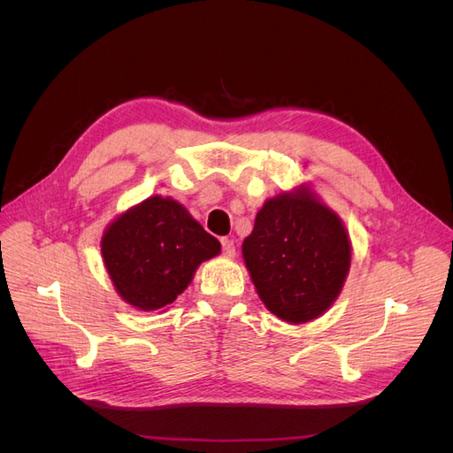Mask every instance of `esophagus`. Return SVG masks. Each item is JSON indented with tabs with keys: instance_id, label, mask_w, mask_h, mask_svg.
Segmentation results:
<instances>
[{
	"instance_id": "obj_1",
	"label": "esophagus",
	"mask_w": 453,
	"mask_h": 453,
	"mask_svg": "<svg viewBox=\"0 0 453 453\" xmlns=\"http://www.w3.org/2000/svg\"><path fill=\"white\" fill-rule=\"evenodd\" d=\"M221 248H223V253L226 257H234L236 255V245H234V242L228 240V238H221Z\"/></svg>"
}]
</instances>
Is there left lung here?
Returning <instances> with one entry per match:
<instances>
[{
	"label": "left lung",
	"instance_id": "1",
	"mask_svg": "<svg viewBox=\"0 0 453 453\" xmlns=\"http://www.w3.org/2000/svg\"><path fill=\"white\" fill-rule=\"evenodd\" d=\"M242 253L265 306L283 321L306 323L336 300L351 245L336 213L296 193L263 205Z\"/></svg>",
	"mask_w": 453,
	"mask_h": 453
}]
</instances>
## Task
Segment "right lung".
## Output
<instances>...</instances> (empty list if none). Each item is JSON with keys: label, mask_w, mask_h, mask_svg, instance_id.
I'll list each match as a JSON object with an SVG mask.
<instances>
[{"label": "right lung", "mask_w": 453, "mask_h": 453, "mask_svg": "<svg viewBox=\"0 0 453 453\" xmlns=\"http://www.w3.org/2000/svg\"><path fill=\"white\" fill-rule=\"evenodd\" d=\"M221 251L180 202L153 196L105 230L102 255L117 293L140 310L172 304L202 260Z\"/></svg>", "instance_id": "1"}]
</instances>
